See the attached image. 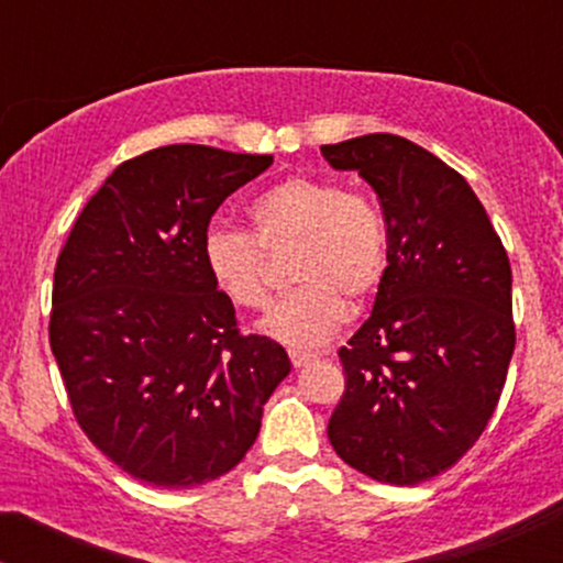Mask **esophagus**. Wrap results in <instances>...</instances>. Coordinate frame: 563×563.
<instances>
[{
  "label": "esophagus",
  "mask_w": 563,
  "mask_h": 563,
  "mask_svg": "<svg viewBox=\"0 0 563 563\" xmlns=\"http://www.w3.org/2000/svg\"><path fill=\"white\" fill-rule=\"evenodd\" d=\"M318 360V354H309V352H290V363L294 367H307Z\"/></svg>",
  "instance_id": "obj_1"
}]
</instances>
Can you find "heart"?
<instances>
[{"instance_id": "heart-1", "label": "heart", "mask_w": 563, "mask_h": 563, "mask_svg": "<svg viewBox=\"0 0 563 563\" xmlns=\"http://www.w3.org/2000/svg\"><path fill=\"white\" fill-rule=\"evenodd\" d=\"M256 235L211 224L203 264L219 294L235 307L269 303L267 251L294 249L301 283L260 322L269 339L294 349L325 344L349 318V301L376 294L389 269V232L371 198L328 177H288L251 200Z\"/></svg>"}]
</instances>
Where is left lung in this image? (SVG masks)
<instances>
[{
    "instance_id": "8db88e82",
    "label": "left lung",
    "mask_w": 563,
    "mask_h": 563,
    "mask_svg": "<svg viewBox=\"0 0 563 563\" xmlns=\"http://www.w3.org/2000/svg\"><path fill=\"white\" fill-rule=\"evenodd\" d=\"M376 190L389 269L373 314L341 346L346 391L328 439L360 474L410 487L461 461L493 418L510 354V262L482 200L397 134L322 145Z\"/></svg>"
}]
</instances>
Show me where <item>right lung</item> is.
<instances>
[{"label":"right lung","instance_id":"1","mask_svg":"<svg viewBox=\"0 0 563 563\" xmlns=\"http://www.w3.org/2000/svg\"><path fill=\"white\" fill-rule=\"evenodd\" d=\"M269 164L209 145L142 153L57 256L49 346L84 434L134 479L187 489L228 474L290 373L280 344L238 333L203 264L214 211Z\"/></svg>","mask_w":563,"mask_h":563}]
</instances>
